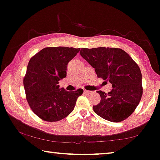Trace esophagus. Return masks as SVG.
I'll return each mask as SVG.
<instances>
[{
	"instance_id": "esophagus-1",
	"label": "esophagus",
	"mask_w": 160,
	"mask_h": 160,
	"mask_svg": "<svg viewBox=\"0 0 160 160\" xmlns=\"http://www.w3.org/2000/svg\"><path fill=\"white\" fill-rule=\"evenodd\" d=\"M84 92L85 94H87V95H89V94L92 93V92H91V91H89V90H87V89H84Z\"/></svg>"
}]
</instances>
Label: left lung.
Returning <instances> with one entry per match:
<instances>
[{"label": "left lung", "instance_id": "left-lung-1", "mask_svg": "<svg viewBox=\"0 0 160 160\" xmlns=\"http://www.w3.org/2000/svg\"><path fill=\"white\" fill-rule=\"evenodd\" d=\"M80 54L95 68L98 78L112 84L110 92L98 91L100 102L93 106L95 113L113 122L130 117L143 95L142 75L137 63L119 48H82Z\"/></svg>", "mask_w": 160, "mask_h": 160}]
</instances>
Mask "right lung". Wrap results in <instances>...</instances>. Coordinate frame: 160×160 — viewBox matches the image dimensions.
Segmentation results:
<instances>
[{"instance_id":"right-lung-1","label":"right lung","mask_w":160,"mask_h":160,"mask_svg":"<svg viewBox=\"0 0 160 160\" xmlns=\"http://www.w3.org/2000/svg\"><path fill=\"white\" fill-rule=\"evenodd\" d=\"M80 51L73 47H46L31 58L24 77L26 99L42 120L57 122L68 117L83 89L68 92L59 81L66 77L67 65Z\"/></svg>"}]
</instances>
